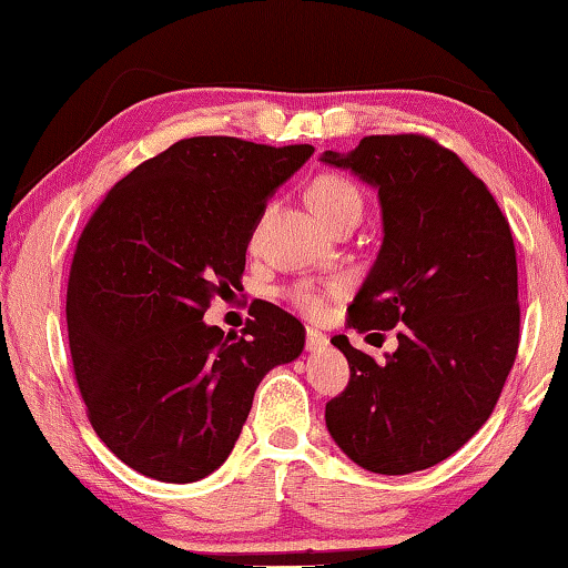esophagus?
I'll return each mask as SVG.
<instances>
[{
    "mask_svg": "<svg viewBox=\"0 0 568 568\" xmlns=\"http://www.w3.org/2000/svg\"><path fill=\"white\" fill-rule=\"evenodd\" d=\"M327 348V335L315 331V327H307V351L315 353V351H325Z\"/></svg>",
    "mask_w": 568,
    "mask_h": 568,
    "instance_id": "esophagus-1",
    "label": "esophagus"
}]
</instances>
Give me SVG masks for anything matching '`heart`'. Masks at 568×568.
Returning a JSON list of instances; mask_svg holds the SVG:
<instances>
[{"label":"heart","mask_w":568,"mask_h":568,"mask_svg":"<svg viewBox=\"0 0 568 568\" xmlns=\"http://www.w3.org/2000/svg\"><path fill=\"white\" fill-rule=\"evenodd\" d=\"M310 202L327 227H333L345 217L361 220V215H364V194L358 192V186L351 179L338 174L317 176L310 186ZM290 297L300 310L310 312V315H317L325 307V294L312 284L294 286Z\"/></svg>","instance_id":"heart-1"}]
</instances>
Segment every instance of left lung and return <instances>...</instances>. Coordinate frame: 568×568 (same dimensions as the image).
Returning a JSON list of instances; mask_svg holds the SVG:
<instances>
[{
  "label": "left lung",
  "instance_id": "8db88e82",
  "mask_svg": "<svg viewBox=\"0 0 568 568\" xmlns=\"http://www.w3.org/2000/svg\"><path fill=\"white\" fill-rule=\"evenodd\" d=\"M320 161L376 189L382 248L348 304L358 333L399 325L376 361L345 335L351 366L325 425L353 464L413 474L456 454L495 409L520 343L517 258L487 184L423 135H368Z\"/></svg>",
  "mask_w": 568,
  "mask_h": 568
}]
</instances>
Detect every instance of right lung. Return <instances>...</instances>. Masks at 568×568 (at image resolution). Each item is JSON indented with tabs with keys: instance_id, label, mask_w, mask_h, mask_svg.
<instances>
[{
	"instance_id": "1",
	"label": "right lung",
	"mask_w": 568,
	"mask_h": 568,
	"mask_svg": "<svg viewBox=\"0 0 568 568\" xmlns=\"http://www.w3.org/2000/svg\"><path fill=\"white\" fill-rule=\"evenodd\" d=\"M312 145L186 138L106 192L73 251L65 323L89 423L143 476L189 484L225 464L253 394L300 358L304 325L268 302L241 338L204 323L233 292L266 202Z\"/></svg>"
}]
</instances>
